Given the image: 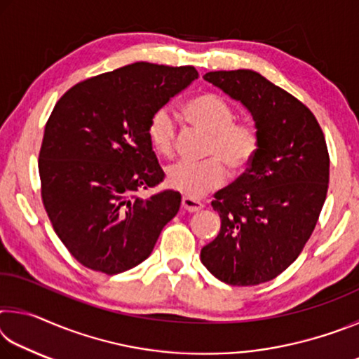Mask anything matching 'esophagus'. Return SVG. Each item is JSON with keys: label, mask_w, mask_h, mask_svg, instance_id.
Wrapping results in <instances>:
<instances>
[{"label": "esophagus", "mask_w": 359, "mask_h": 359, "mask_svg": "<svg viewBox=\"0 0 359 359\" xmlns=\"http://www.w3.org/2000/svg\"><path fill=\"white\" fill-rule=\"evenodd\" d=\"M182 209L187 210V212H198V210L203 209V203L196 201V199H193V198L184 196V198H182Z\"/></svg>", "instance_id": "34e87169"}]
</instances>
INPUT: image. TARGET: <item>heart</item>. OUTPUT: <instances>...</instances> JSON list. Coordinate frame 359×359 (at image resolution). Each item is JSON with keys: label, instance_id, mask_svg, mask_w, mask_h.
Listing matches in <instances>:
<instances>
[{"label": "heart", "instance_id": "heart-1", "mask_svg": "<svg viewBox=\"0 0 359 359\" xmlns=\"http://www.w3.org/2000/svg\"><path fill=\"white\" fill-rule=\"evenodd\" d=\"M185 117L209 135L208 160L179 161L166 169L168 185L188 198H201L226 180L225 165L242 171L259 150V133L252 121L236 120V109L222 96L205 93L187 102ZM147 136L151 147L163 158H171L177 144V123L172 112L163 107L149 121Z\"/></svg>", "mask_w": 359, "mask_h": 359}]
</instances>
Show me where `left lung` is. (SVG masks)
<instances>
[{
  "instance_id": "left-lung-1",
  "label": "left lung",
  "mask_w": 359,
  "mask_h": 359,
  "mask_svg": "<svg viewBox=\"0 0 359 359\" xmlns=\"http://www.w3.org/2000/svg\"><path fill=\"white\" fill-rule=\"evenodd\" d=\"M204 79L253 114L259 150L245 172L215 193L222 228L203 247V264L233 287L280 276L311 239L330 182L325 135L311 109L248 69Z\"/></svg>"
}]
</instances>
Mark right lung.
<instances>
[{
  "mask_svg": "<svg viewBox=\"0 0 359 359\" xmlns=\"http://www.w3.org/2000/svg\"><path fill=\"white\" fill-rule=\"evenodd\" d=\"M198 77L194 66L133 63L71 87L48 117L39 150L41 198L53 231L88 269L114 276L142 263L180 196L165 180L149 121Z\"/></svg>",
  "mask_w": 359,
  "mask_h": 359,
  "instance_id": "add662e5",
  "label": "right lung"
}]
</instances>
